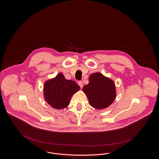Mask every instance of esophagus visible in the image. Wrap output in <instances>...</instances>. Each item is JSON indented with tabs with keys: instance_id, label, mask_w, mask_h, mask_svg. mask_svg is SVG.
Listing matches in <instances>:
<instances>
[{
	"instance_id": "34e87169",
	"label": "esophagus",
	"mask_w": 159,
	"mask_h": 159,
	"mask_svg": "<svg viewBox=\"0 0 159 159\" xmlns=\"http://www.w3.org/2000/svg\"><path fill=\"white\" fill-rule=\"evenodd\" d=\"M78 84L80 86V88H83V83H82V82H80H80H78Z\"/></svg>"
}]
</instances>
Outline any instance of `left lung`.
Listing matches in <instances>:
<instances>
[{
  "instance_id": "obj_1",
  "label": "left lung",
  "mask_w": 159,
  "mask_h": 159,
  "mask_svg": "<svg viewBox=\"0 0 159 159\" xmlns=\"http://www.w3.org/2000/svg\"><path fill=\"white\" fill-rule=\"evenodd\" d=\"M89 83L82 89L89 104L97 109L106 108L115 99L116 87L113 81L99 73L89 76Z\"/></svg>"
}]
</instances>
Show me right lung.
Masks as SVG:
<instances>
[{
    "label": "right lung",
    "mask_w": 159,
    "mask_h": 159,
    "mask_svg": "<svg viewBox=\"0 0 159 159\" xmlns=\"http://www.w3.org/2000/svg\"><path fill=\"white\" fill-rule=\"evenodd\" d=\"M80 86L71 80H67L62 73L48 80L44 84L46 101L54 108L62 109L70 104L72 95L79 90Z\"/></svg>",
    "instance_id": "add662e5"
}]
</instances>
